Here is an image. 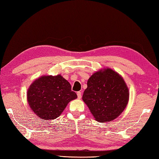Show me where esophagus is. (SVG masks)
<instances>
[{"instance_id": "34e87169", "label": "esophagus", "mask_w": 159, "mask_h": 159, "mask_svg": "<svg viewBox=\"0 0 159 159\" xmlns=\"http://www.w3.org/2000/svg\"><path fill=\"white\" fill-rule=\"evenodd\" d=\"M81 96H82V93L80 92H77V96H78V98L80 99L81 98Z\"/></svg>"}]
</instances>
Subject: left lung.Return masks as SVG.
Here are the masks:
<instances>
[{
  "label": "left lung",
  "instance_id": "left-lung-1",
  "mask_svg": "<svg viewBox=\"0 0 159 159\" xmlns=\"http://www.w3.org/2000/svg\"><path fill=\"white\" fill-rule=\"evenodd\" d=\"M128 100L129 91L124 79L110 68L93 73L83 95V100L99 122L117 118L126 107Z\"/></svg>",
  "mask_w": 159,
  "mask_h": 159
}]
</instances>
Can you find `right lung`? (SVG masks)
I'll use <instances>...</instances> for the list:
<instances>
[{"mask_svg":"<svg viewBox=\"0 0 159 159\" xmlns=\"http://www.w3.org/2000/svg\"><path fill=\"white\" fill-rule=\"evenodd\" d=\"M76 93L61 75L42 76L36 79L28 89L27 101L31 110L42 120L58 117Z\"/></svg>","mask_w":159,"mask_h":159,"instance_id":"right-lung-1","label":"right lung"}]
</instances>
